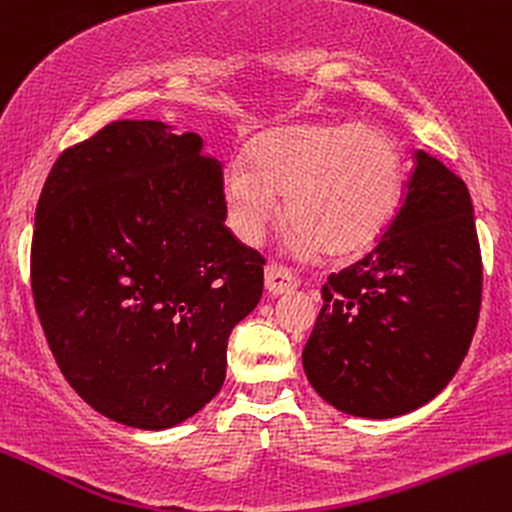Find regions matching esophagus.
<instances>
[{"label": "esophagus", "instance_id": "1", "mask_svg": "<svg viewBox=\"0 0 512 512\" xmlns=\"http://www.w3.org/2000/svg\"><path fill=\"white\" fill-rule=\"evenodd\" d=\"M296 286V276H293L286 267L269 264V267L264 269V289H267L269 296H286V293L296 291Z\"/></svg>", "mask_w": 512, "mask_h": 512}]
</instances>
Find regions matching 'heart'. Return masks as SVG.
Here are the masks:
<instances>
[{
	"instance_id": "heart-1",
	"label": "heart",
	"mask_w": 512,
	"mask_h": 512,
	"mask_svg": "<svg viewBox=\"0 0 512 512\" xmlns=\"http://www.w3.org/2000/svg\"><path fill=\"white\" fill-rule=\"evenodd\" d=\"M223 202L236 236L257 245L279 216L296 226L303 255H363L390 226L402 192V154L370 125L269 129L245 146V166L223 173Z\"/></svg>"
}]
</instances>
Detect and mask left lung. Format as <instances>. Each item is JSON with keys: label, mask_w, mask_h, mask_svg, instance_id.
<instances>
[{"label": "left lung", "mask_w": 512, "mask_h": 512, "mask_svg": "<svg viewBox=\"0 0 512 512\" xmlns=\"http://www.w3.org/2000/svg\"><path fill=\"white\" fill-rule=\"evenodd\" d=\"M303 349L313 390L344 414L395 419L445 390L472 344L481 252L467 185L426 151L380 243L322 286Z\"/></svg>", "instance_id": "8db88e82"}]
</instances>
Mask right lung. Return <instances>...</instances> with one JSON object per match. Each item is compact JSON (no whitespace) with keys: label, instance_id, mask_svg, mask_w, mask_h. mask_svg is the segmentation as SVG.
<instances>
[{"label":"right lung","instance_id":"obj_1","mask_svg":"<svg viewBox=\"0 0 512 512\" xmlns=\"http://www.w3.org/2000/svg\"><path fill=\"white\" fill-rule=\"evenodd\" d=\"M223 221L221 166L195 132L122 120L57 158L31 286L57 366L98 414L166 431L219 395L264 286L260 252Z\"/></svg>","mask_w":512,"mask_h":512}]
</instances>
